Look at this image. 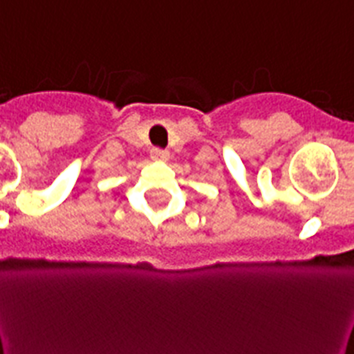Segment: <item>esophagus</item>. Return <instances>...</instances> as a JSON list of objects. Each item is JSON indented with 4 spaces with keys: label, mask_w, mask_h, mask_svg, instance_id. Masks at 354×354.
I'll list each match as a JSON object with an SVG mask.
<instances>
[{
    "label": "esophagus",
    "mask_w": 354,
    "mask_h": 354,
    "mask_svg": "<svg viewBox=\"0 0 354 354\" xmlns=\"http://www.w3.org/2000/svg\"><path fill=\"white\" fill-rule=\"evenodd\" d=\"M168 156L170 154H168L167 150L159 149V147H154V149L150 150V158L154 159V161H167Z\"/></svg>",
    "instance_id": "obj_1"
}]
</instances>
